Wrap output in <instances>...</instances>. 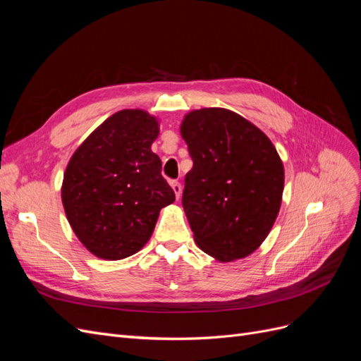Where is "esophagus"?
I'll return each mask as SVG.
<instances>
[{
  "label": "esophagus",
  "instance_id": "34e87169",
  "mask_svg": "<svg viewBox=\"0 0 361 361\" xmlns=\"http://www.w3.org/2000/svg\"><path fill=\"white\" fill-rule=\"evenodd\" d=\"M171 188L174 191V194H176V199H180V192H182V185L178 182V180H173L171 182Z\"/></svg>",
  "mask_w": 361,
  "mask_h": 361
}]
</instances>
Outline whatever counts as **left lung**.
I'll use <instances>...</instances> for the list:
<instances>
[{
  "mask_svg": "<svg viewBox=\"0 0 361 361\" xmlns=\"http://www.w3.org/2000/svg\"><path fill=\"white\" fill-rule=\"evenodd\" d=\"M180 135L194 162L182 206L195 244L220 262L247 257L265 241L280 211L285 169L274 145L226 108L188 113Z\"/></svg>",
  "mask_w": 361,
  "mask_h": 361,
  "instance_id": "1",
  "label": "left lung"
}]
</instances>
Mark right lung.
<instances>
[{"mask_svg": "<svg viewBox=\"0 0 361 361\" xmlns=\"http://www.w3.org/2000/svg\"><path fill=\"white\" fill-rule=\"evenodd\" d=\"M159 122L145 110L108 117L75 150L61 185L68 221L96 257L120 260L150 239L159 211L174 202L150 146Z\"/></svg>", "mask_w": 361, "mask_h": 361, "instance_id": "right-lung-1", "label": "right lung"}]
</instances>
